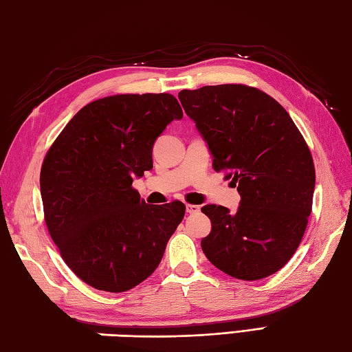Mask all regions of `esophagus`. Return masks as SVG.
Listing matches in <instances>:
<instances>
[{
	"label": "esophagus",
	"mask_w": 352,
	"mask_h": 352,
	"mask_svg": "<svg viewBox=\"0 0 352 352\" xmlns=\"http://www.w3.org/2000/svg\"><path fill=\"white\" fill-rule=\"evenodd\" d=\"M185 210H187V213L190 214H196L201 211V207L199 205H193V204H187V207H185Z\"/></svg>",
	"instance_id": "obj_1"
}]
</instances>
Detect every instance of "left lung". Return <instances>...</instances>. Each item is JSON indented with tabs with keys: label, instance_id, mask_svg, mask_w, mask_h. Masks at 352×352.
Listing matches in <instances>:
<instances>
[{
	"label": "left lung",
	"instance_id": "1",
	"mask_svg": "<svg viewBox=\"0 0 352 352\" xmlns=\"http://www.w3.org/2000/svg\"><path fill=\"white\" fill-rule=\"evenodd\" d=\"M213 155V168L237 187L241 205L230 213L205 205L211 233L204 254L241 280H258L287 265L299 248L313 208L316 170L308 144L274 98L243 84L179 91Z\"/></svg>",
	"mask_w": 352,
	"mask_h": 352
}]
</instances>
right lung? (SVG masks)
Masks as SVG:
<instances>
[{
    "label": "right lung",
    "instance_id": "obj_1",
    "mask_svg": "<svg viewBox=\"0 0 352 352\" xmlns=\"http://www.w3.org/2000/svg\"><path fill=\"white\" fill-rule=\"evenodd\" d=\"M182 116L170 94L101 98L70 119L45 155V225L67 267L90 287L129 291L161 262L185 205H148L131 184L153 168L156 138Z\"/></svg>",
    "mask_w": 352,
    "mask_h": 352
}]
</instances>
